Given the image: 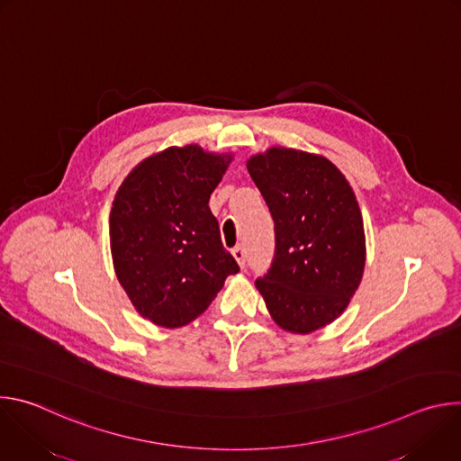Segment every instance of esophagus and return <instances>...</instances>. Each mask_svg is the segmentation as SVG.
Masks as SVG:
<instances>
[{
  "instance_id": "esophagus-1",
  "label": "esophagus",
  "mask_w": 461,
  "mask_h": 461,
  "mask_svg": "<svg viewBox=\"0 0 461 461\" xmlns=\"http://www.w3.org/2000/svg\"><path fill=\"white\" fill-rule=\"evenodd\" d=\"M231 255L235 257L237 265H239L240 268H244V267H246V251H244V248H242V246H235V248L231 249Z\"/></svg>"
}]
</instances>
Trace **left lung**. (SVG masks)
I'll use <instances>...</instances> for the list:
<instances>
[{
  "label": "left lung",
  "instance_id": "obj_1",
  "mask_svg": "<svg viewBox=\"0 0 461 461\" xmlns=\"http://www.w3.org/2000/svg\"><path fill=\"white\" fill-rule=\"evenodd\" d=\"M276 222L270 272L255 281L283 330L334 322L361 285L366 244L356 194L322 155L274 146L246 162Z\"/></svg>",
  "mask_w": 461,
  "mask_h": 461
}]
</instances>
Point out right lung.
Wrapping results in <instances>:
<instances>
[{"instance_id": "add662e5", "label": "right lung", "mask_w": 461, "mask_h": 461, "mask_svg": "<svg viewBox=\"0 0 461 461\" xmlns=\"http://www.w3.org/2000/svg\"><path fill=\"white\" fill-rule=\"evenodd\" d=\"M231 160L199 144L173 146L137 164L114 194V274L131 304L157 326L189 324L239 272L208 206Z\"/></svg>"}]
</instances>
